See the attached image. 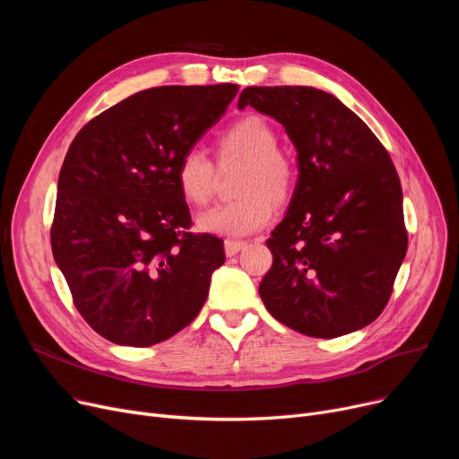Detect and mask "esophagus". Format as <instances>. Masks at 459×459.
<instances>
[{
  "label": "esophagus",
  "instance_id": "obj_1",
  "mask_svg": "<svg viewBox=\"0 0 459 459\" xmlns=\"http://www.w3.org/2000/svg\"><path fill=\"white\" fill-rule=\"evenodd\" d=\"M244 247H246V242H242V239H225V253H227V256L238 255Z\"/></svg>",
  "mask_w": 459,
  "mask_h": 459
}]
</instances>
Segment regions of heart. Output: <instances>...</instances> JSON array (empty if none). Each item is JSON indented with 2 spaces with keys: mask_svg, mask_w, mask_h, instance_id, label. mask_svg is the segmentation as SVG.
<instances>
[{
  "mask_svg": "<svg viewBox=\"0 0 459 459\" xmlns=\"http://www.w3.org/2000/svg\"><path fill=\"white\" fill-rule=\"evenodd\" d=\"M215 154L221 165L242 161L236 180L238 199L199 215L203 232L247 236L266 227L275 206L292 197L298 182L296 161L279 149L275 128L260 115H244L215 139ZM180 195L193 206L210 203L217 173L213 163L197 149L186 151L175 169Z\"/></svg>",
  "mask_w": 459,
  "mask_h": 459,
  "instance_id": "heart-1",
  "label": "heart"
}]
</instances>
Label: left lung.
Masks as SVG:
<instances>
[{"instance_id":"left-lung-1","label":"left lung","mask_w":459,"mask_h":459,"mask_svg":"<svg viewBox=\"0 0 459 459\" xmlns=\"http://www.w3.org/2000/svg\"><path fill=\"white\" fill-rule=\"evenodd\" d=\"M281 123L299 177L266 246L258 294L290 329L334 339L372 324L407 251L402 186L389 152L350 108L315 87H247L238 108Z\"/></svg>"}]
</instances>
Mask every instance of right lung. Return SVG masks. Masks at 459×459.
<instances>
[{
  "mask_svg": "<svg viewBox=\"0 0 459 459\" xmlns=\"http://www.w3.org/2000/svg\"><path fill=\"white\" fill-rule=\"evenodd\" d=\"M238 85L135 92L78 132L65 156L52 251L83 320L104 339L147 348L201 312L223 239L187 232L175 169L221 118Z\"/></svg>",
  "mask_w": 459,
  "mask_h": 459,
  "instance_id": "right-lung-1",
  "label": "right lung"
}]
</instances>
